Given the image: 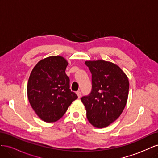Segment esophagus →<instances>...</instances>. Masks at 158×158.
I'll use <instances>...</instances> for the list:
<instances>
[{"instance_id":"obj_1","label":"esophagus","mask_w":158,"mask_h":158,"mask_svg":"<svg viewBox=\"0 0 158 158\" xmlns=\"http://www.w3.org/2000/svg\"><path fill=\"white\" fill-rule=\"evenodd\" d=\"M76 94H77L78 97L80 98L81 97V95H82V92H81L80 91H77V92H76Z\"/></svg>"}]
</instances>
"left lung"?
I'll list each match as a JSON object with an SVG mask.
<instances>
[{
    "label": "left lung",
    "instance_id": "8db88e82",
    "mask_svg": "<svg viewBox=\"0 0 158 158\" xmlns=\"http://www.w3.org/2000/svg\"><path fill=\"white\" fill-rule=\"evenodd\" d=\"M92 73V89L81 98L93 126L104 128L119 117L127 104L129 82L119 66L103 60L85 61Z\"/></svg>",
    "mask_w": 158,
    "mask_h": 158
}]
</instances>
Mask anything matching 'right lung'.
I'll use <instances>...</instances> for the list:
<instances>
[{"label": "right lung", "mask_w": 158, "mask_h": 158, "mask_svg": "<svg viewBox=\"0 0 158 158\" xmlns=\"http://www.w3.org/2000/svg\"><path fill=\"white\" fill-rule=\"evenodd\" d=\"M67 65L63 56H49L40 60L30 74L27 98L37 116L45 122L59 120L78 98L70 89V79L65 73Z\"/></svg>", "instance_id": "right-lung-1"}]
</instances>
